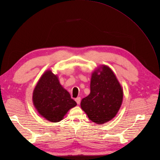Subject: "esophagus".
I'll return each instance as SVG.
<instances>
[{
    "instance_id": "obj_1",
    "label": "esophagus",
    "mask_w": 160,
    "mask_h": 160,
    "mask_svg": "<svg viewBox=\"0 0 160 160\" xmlns=\"http://www.w3.org/2000/svg\"><path fill=\"white\" fill-rule=\"evenodd\" d=\"M76 102L78 103V105H79L80 104V102H81V98H79V97H78V98H77L76 99Z\"/></svg>"
}]
</instances>
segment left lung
<instances>
[{"mask_svg":"<svg viewBox=\"0 0 160 160\" xmlns=\"http://www.w3.org/2000/svg\"><path fill=\"white\" fill-rule=\"evenodd\" d=\"M123 90L112 69L102 64L92 73L90 93L81 102L88 118L98 125L113 119L121 106Z\"/></svg>","mask_w":160,"mask_h":160,"instance_id":"8db88e82","label":"left lung"}]
</instances>
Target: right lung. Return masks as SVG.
Here are the masks:
<instances>
[{
	"instance_id": "obj_1",
	"label": "right lung",
	"mask_w": 160,
	"mask_h": 160,
	"mask_svg": "<svg viewBox=\"0 0 160 160\" xmlns=\"http://www.w3.org/2000/svg\"><path fill=\"white\" fill-rule=\"evenodd\" d=\"M33 104L38 113L53 123L61 121L68 110L77 105L63 88L58 75L51 70L44 72L33 92Z\"/></svg>"
}]
</instances>
